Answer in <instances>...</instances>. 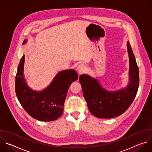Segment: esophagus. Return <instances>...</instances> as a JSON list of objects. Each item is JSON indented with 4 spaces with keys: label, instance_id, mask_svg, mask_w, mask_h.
Returning a JSON list of instances; mask_svg holds the SVG:
<instances>
[{
    "label": "esophagus",
    "instance_id": "34e87169",
    "mask_svg": "<svg viewBox=\"0 0 152 152\" xmlns=\"http://www.w3.org/2000/svg\"><path fill=\"white\" fill-rule=\"evenodd\" d=\"M77 70L78 71L79 73H82L85 72V71L86 70V67L84 66L83 64H80L77 67Z\"/></svg>",
    "mask_w": 152,
    "mask_h": 152
}]
</instances>
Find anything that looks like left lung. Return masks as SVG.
Listing matches in <instances>:
<instances>
[{
  "mask_svg": "<svg viewBox=\"0 0 152 152\" xmlns=\"http://www.w3.org/2000/svg\"><path fill=\"white\" fill-rule=\"evenodd\" d=\"M127 49L129 58V80L124 88L114 91H108L96 78L86 74L79 77L83 97L88 109L97 118H111L121 115L135 98L139 86V70L129 41Z\"/></svg>",
  "mask_w": 152,
  "mask_h": 152,
  "instance_id": "1",
  "label": "left lung"
}]
</instances>
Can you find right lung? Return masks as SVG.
<instances>
[{"label": "right lung", "instance_id": "add662e5", "mask_svg": "<svg viewBox=\"0 0 152 152\" xmlns=\"http://www.w3.org/2000/svg\"><path fill=\"white\" fill-rule=\"evenodd\" d=\"M25 39L23 45L26 44ZM25 55L18 64L15 76V93L24 110L32 118L42 121H51L62 114L64 104L72 83L78 78L77 72L69 69L58 72L48 87L35 91L27 84L24 75Z\"/></svg>", "mask_w": 152, "mask_h": 152}]
</instances>
